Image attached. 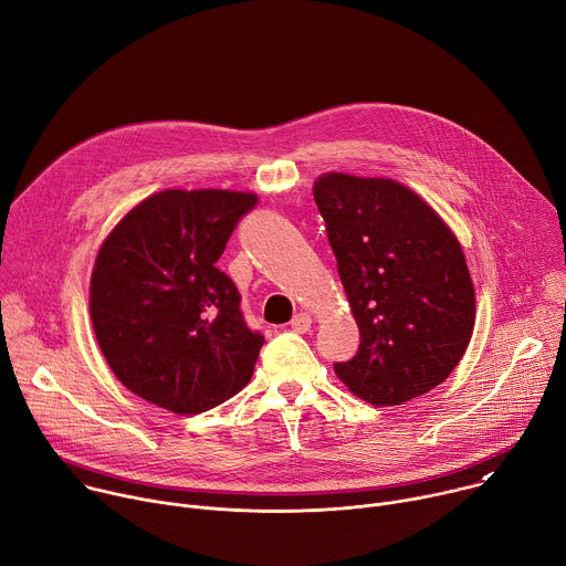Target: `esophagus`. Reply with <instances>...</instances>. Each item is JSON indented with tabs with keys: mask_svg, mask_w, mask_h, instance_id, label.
Masks as SVG:
<instances>
[{
	"mask_svg": "<svg viewBox=\"0 0 566 566\" xmlns=\"http://www.w3.org/2000/svg\"><path fill=\"white\" fill-rule=\"evenodd\" d=\"M291 329L297 332V334H306L311 329V315L308 313H297L293 319H291Z\"/></svg>",
	"mask_w": 566,
	"mask_h": 566,
	"instance_id": "esophagus-1",
	"label": "esophagus"
}]
</instances>
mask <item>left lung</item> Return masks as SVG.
Returning a JSON list of instances; mask_svg holds the SVG:
<instances>
[{
    "instance_id": "obj_1",
    "label": "left lung",
    "mask_w": 566,
    "mask_h": 566,
    "mask_svg": "<svg viewBox=\"0 0 566 566\" xmlns=\"http://www.w3.org/2000/svg\"><path fill=\"white\" fill-rule=\"evenodd\" d=\"M360 332L338 378L376 408L402 406L459 365L474 327V289L443 219L391 179L329 172L313 184Z\"/></svg>"
}]
</instances>
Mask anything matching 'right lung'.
<instances>
[{
  "instance_id": "obj_1",
  "label": "right lung",
  "mask_w": 566,
  "mask_h": 566,
  "mask_svg": "<svg viewBox=\"0 0 566 566\" xmlns=\"http://www.w3.org/2000/svg\"><path fill=\"white\" fill-rule=\"evenodd\" d=\"M258 197L164 190L129 210L103 241L90 311L116 378L175 415L221 406L249 385L264 336L217 269L237 221Z\"/></svg>"
}]
</instances>
